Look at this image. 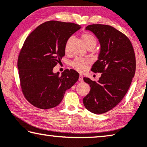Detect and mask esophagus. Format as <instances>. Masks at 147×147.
<instances>
[{
	"label": "esophagus",
	"mask_w": 147,
	"mask_h": 147,
	"mask_svg": "<svg viewBox=\"0 0 147 147\" xmlns=\"http://www.w3.org/2000/svg\"><path fill=\"white\" fill-rule=\"evenodd\" d=\"M78 80H79V82H82V81H83V76L81 75V74L79 75Z\"/></svg>",
	"instance_id": "1"
}]
</instances>
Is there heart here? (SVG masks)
I'll return each instance as SVG.
<instances>
[{
	"mask_svg": "<svg viewBox=\"0 0 147 147\" xmlns=\"http://www.w3.org/2000/svg\"><path fill=\"white\" fill-rule=\"evenodd\" d=\"M82 40L84 42L85 45L86 47H89V46H95L97 44V40L95 37L92 35L91 34L87 33V32H85V33H83L82 35ZM71 38H70L67 39V41L65 42V53H69V50H70V43H71ZM72 66H73L74 69H75L76 71L79 72H83L85 71L86 67L88 66V61H86V60H83L81 59H76L72 63Z\"/></svg>",
	"mask_w": 147,
	"mask_h": 147,
	"instance_id": "heart-1",
	"label": "heart"
}]
</instances>
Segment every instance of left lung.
<instances>
[{
  "label": "left lung",
  "mask_w": 147,
  "mask_h": 147,
  "mask_svg": "<svg viewBox=\"0 0 147 147\" xmlns=\"http://www.w3.org/2000/svg\"><path fill=\"white\" fill-rule=\"evenodd\" d=\"M86 30L92 32L101 45L98 60L92 71L102 74L97 82L84 78L90 91L83 103L91 113L99 115L113 109L126 94L136 72V56L129 38L115 28L93 24Z\"/></svg>",
  "instance_id": "8db88e82"
}]
</instances>
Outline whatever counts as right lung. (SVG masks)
<instances>
[{
  "mask_svg": "<svg viewBox=\"0 0 147 147\" xmlns=\"http://www.w3.org/2000/svg\"><path fill=\"white\" fill-rule=\"evenodd\" d=\"M80 28L73 23L50 21L27 37L18 69L23 94L33 106L42 109L57 106L65 92L77 82L79 74L74 70H65L59 76L53 69L65 54V42Z\"/></svg>",
  "mask_w": 147,
  "mask_h": 147,
  "instance_id": "1",
  "label": "right lung"
}]
</instances>
